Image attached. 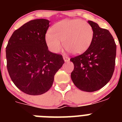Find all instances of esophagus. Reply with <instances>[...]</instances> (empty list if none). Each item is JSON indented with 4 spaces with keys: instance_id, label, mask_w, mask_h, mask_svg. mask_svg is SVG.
<instances>
[{
    "instance_id": "34e87169",
    "label": "esophagus",
    "mask_w": 122,
    "mask_h": 122,
    "mask_svg": "<svg viewBox=\"0 0 122 122\" xmlns=\"http://www.w3.org/2000/svg\"><path fill=\"white\" fill-rule=\"evenodd\" d=\"M63 60H64V61L65 62H68L69 60H70V57H69L68 56H65V55H63Z\"/></svg>"
}]
</instances>
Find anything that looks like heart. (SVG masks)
I'll use <instances>...</instances> for the list:
<instances>
[{"label": "heart", "mask_w": 122, "mask_h": 122, "mask_svg": "<svg viewBox=\"0 0 122 122\" xmlns=\"http://www.w3.org/2000/svg\"><path fill=\"white\" fill-rule=\"evenodd\" d=\"M91 25L81 19H65L57 22L45 35V41L49 50L57 53L62 48V41L66 50L73 54L86 51L93 38Z\"/></svg>", "instance_id": "heart-1"}]
</instances>
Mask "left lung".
<instances>
[{
	"label": "left lung",
	"instance_id": "1",
	"mask_svg": "<svg viewBox=\"0 0 122 122\" xmlns=\"http://www.w3.org/2000/svg\"><path fill=\"white\" fill-rule=\"evenodd\" d=\"M93 29V38L89 48L82 54L71 58L74 70L71 78L81 90L92 92L107 84L115 68L116 45L107 29L88 21Z\"/></svg>",
	"mask_w": 122,
	"mask_h": 122
}]
</instances>
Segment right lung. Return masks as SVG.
<instances>
[{"label":"right lung","instance_id":"obj_1","mask_svg":"<svg viewBox=\"0 0 122 122\" xmlns=\"http://www.w3.org/2000/svg\"><path fill=\"white\" fill-rule=\"evenodd\" d=\"M48 19L32 20L16 30L6 48L7 70L15 85L30 95L43 94L52 86L64 60L48 50L45 35Z\"/></svg>","mask_w":122,"mask_h":122}]
</instances>
